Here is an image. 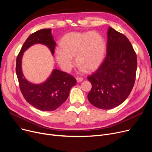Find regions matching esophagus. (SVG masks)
I'll list each match as a JSON object with an SVG mask.
<instances>
[{
  "mask_svg": "<svg viewBox=\"0 0 152 152\" xmlns=\"http://www.w3.org/2000/svg\"><path fill=\"white\" fill-rule=\"evenodd\" d=\"M76 81H77V83H80V82H81V81H83V78L80 77H77L76 78Z\"/></svg>",
  "mask_w": 152,
  "mask_h": 152,
  "instance_id": "obj_1",
  "label": "esophagus"
}]
</instances>
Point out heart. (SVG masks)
I'll use <instances>...</instances> for the list:
<instances>
[{
    "label": "heart",
    "instance_id": "obj_1",
    "mask_svg": "<svg viewBox=\"0 0 152 152\" xmlns=\"http://www.w3.org/2000/svg\"><path fill=\"white\" fill-rule=\"evenodd\" d=\"M60 50L55 52V59L63 70L69 72L74 66L73 57L80 69L92 71L97 69L104 60L107 43L97 32H71L59 42Z\"/></svg>",
    "mask_w": 152,
    "mask_h": 152
}]
</instances>
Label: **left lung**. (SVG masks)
<instances>
[{"label":"left lung","mask_w":152,"mask_h":152,"mask_svg":"<svg viewBox=\"0 0 152 152\" xmlns=\"http://www.w3.org/2000/svg\"><path fill=\"white\" fill-rule=\"evenodd\" d=\"M107 55L94 73L87 77L92 89L87 98L95 107L108 110L119 106L129 96L135 83L137 55L124 34L110 27Z\"/></svg>","instance_id":"left-lung-1"}]
</instances>
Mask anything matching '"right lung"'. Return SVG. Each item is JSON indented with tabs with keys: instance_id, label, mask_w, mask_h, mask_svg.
Segmentation results:
<instances>
[{
	"instance_id": "obj_1",
	"label": "right lung",
	"mask_w": 152,
	"mask_h": 152,
	"mask_svg": "<svg viewBox=\"0 0 152 152\" xmlns=\"http://www.w3.org/2000/svg\"><path fill=\"white\" fill-rule=\"evenodd\" d=\"M36 44L47 45L53 55L56 43L51 29H42L35 32L23 44L16 63V73L20 89L24 98L34 108L42 111H53L66 100L70 89L76 84V80L73 76L55 69L50 77L42 84H35L28 81L22 72V57L29 47Z\"/></svg>"
}]
</instances>
